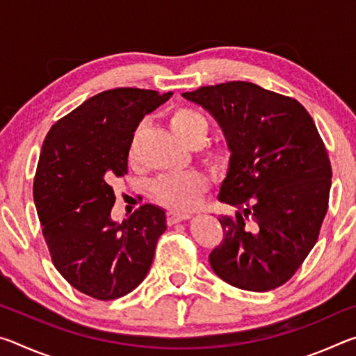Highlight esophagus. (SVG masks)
Listing matches in <instances>:
<instances>
[{
  "label": "esophagus",
  "instance_id": "34e87169",
  "mask_svg": "<svg viewBox=\"0 0 356 356\" xmlns=\"http://www.w3.org/2000/svg\"><path fill=\"white\" fill-rule=\"evenodd\" d=\"M191 218V215L188 213H176V212H170L168 213V225H176V222L185 221Z\"/></svg>",
  "mask_w": 356,
  "mask_h": 356
}]
</instances>
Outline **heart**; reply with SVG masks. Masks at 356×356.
<instances>
[{
    "mask_svg": "<svg viewBox=\"0 0 356 356\" xmlns=\"http://www.w3.org/2000/svg\"><path fill=\"white\" fill-rule=\"evenodd\" d=\"M168 124H170L174 135L190 147H200L206 141L209 134L206 118L191 108H174L168 114ZM204 160L212 170L222 171L229 165L231 154L225 146H215L204 152ZM207 188L209 180L200 172L160 177L152 185L156 201L171 210H190L196 207Z\"/></svg>",
    "mask_w": 356,
    "mask_h": 356,
    "instance_id": "heart-1",
    "label": "heart"
}]
</instances>
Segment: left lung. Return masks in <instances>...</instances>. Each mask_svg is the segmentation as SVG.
Listing matches in <instances>:
<instances>
[{"label": "left lung", "instance_id": "8db88e82", "mask_svg": "<svg viewBox=\"0 0 356 356\" xmlns=\"http://www.w3.org/2000/svg\"><path fill=\"white\" fill-rule=\"evenodd\" d=\"M182 97L220 124L231 152L218 200L222 242L209 262L222 281L251 292L284 284L314 248L328 210L331 165L306 108L254 83L202 86Z\"/></svg>", "mask_w": 356, "mask_h": 356}]
</instances>
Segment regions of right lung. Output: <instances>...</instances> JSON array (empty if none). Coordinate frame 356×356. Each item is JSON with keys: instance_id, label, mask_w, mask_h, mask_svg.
<instances>
[{"instance_id": "obj_1", "label": "right lung", "mask_w": 356, "mask_h": 356, "mask_svg": "<svg viewBox=\"0 0 356 356\" xmlns=\"http://www.w3.org/2000/svg\"><path fill=\"white\" fill-rule=\"evenodd\" d=\"M172 92L116 88L59 119L42 144L33 196L51 261L76 291L97 300L141 284L166 231L165 210L144 204L111 220L113 184L129 171L134 134Z\"/></svg>"}]
</instances>
